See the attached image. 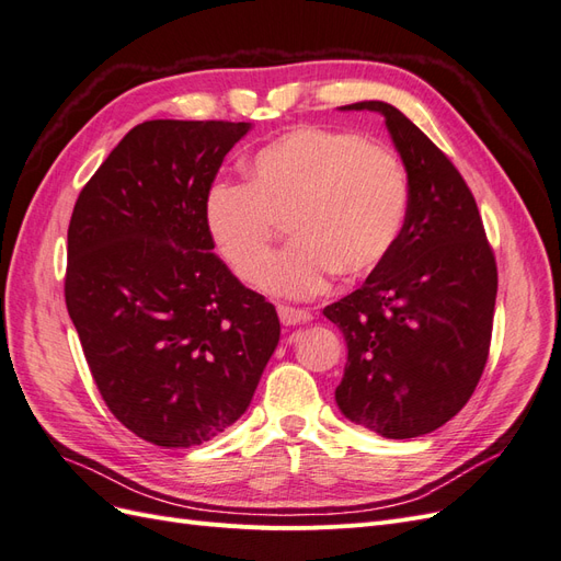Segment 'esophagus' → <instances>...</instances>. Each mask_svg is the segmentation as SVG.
I'll use <instances>...</instances> for the list:
<instances>
[{
  "mask_svg": "<svg viewBox=\"0 0 561 561\" xmlns=\"http://www.w3.org/2000/svg\"><path fill=\"white\" fill-rule=\"evenodd\" d=\"M278 318L283 325H301V322H309L311 313L304 309H293V307H278Z\"/></svg>",
  "mask_w": 561,
  "mask_h": 561,
  "instance_id": "34e87169",
  "label": "esophagus"
}]
</instances>
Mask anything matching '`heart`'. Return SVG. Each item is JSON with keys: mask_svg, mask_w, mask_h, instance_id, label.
Returning a JSON list of instances; mask_svg holds the SVG:
<instances>
[{"mask_svg": "<svg viewBox=\"0 0 561 561\" xmlns=\"http://www.w3.org/2000/svg\"><path fill=\"white\" fill-rule=\"evenodd\" d=\"M407 210V178L383 145L330 128H295L250 161V184H215L208 233L243 283H260L287 225L295 243L271 266L264 287L307 299L336 271L365 276L393 248Z\"/></svg>", "mask_w": 561, "mask_h": 561, "instance_id": "obj_1", "label": "heart"}]
</instances>
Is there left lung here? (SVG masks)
Returning <instances> with one entry per match:
<instances>
[{
    "mask_svg": "<svg viewBox=\"0 0 561 561\" xmlns=\"http://www.w3.org/2000/svg\"><path fill=\"white\" fill-rule=\"evenodd\" d=\"M386 118L407 171V213L386 260L322 309L348 348L342 414L390 439L433 433L463 410L491 344L496 260L466 180L426 133L381 100L344 105Z\"/></svg>",
    "mask_w": 561,
    "mask_h": 561,
    "instance_id": "1",
    "label": "left lung"
}]
</instances>
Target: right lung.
I'll list each match as a JSON object with an SVG mask.
<instances>
[{
  "label": "right lung",
  "instance_id": "obj_1",
  "mask_svg": "<svg viewBox=\"0 0 561 561\" xmlns=\"http://www.w3.org/2000/svg\"><path fill=\"white\" fill-rule=\"evenodd\" d=\"M252 126L157 118L126 133L67 229L65 304L110 412L151 445L208 443L276 351L274 304L213 252L206 201Z\"/></svg>",
  "mask_w": 561,
  "mask_h": 561
}]
</instances>
